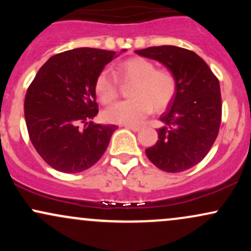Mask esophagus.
Returning a JSON list of instances; mask_svg holds the SVG:
<instances>
[{"instance_id":"obj_1","label":"esophagus","mask_w":251,"mask_h":251,"mask_svg":"<svg viewBox=\"0 0 251 251\" xmlns=\"http://www.w3.org/2000/svg\"><path fill=\"white\" fill-rule=\"evenodd\" d=\"M125 127L128 129H132V131H134V132L139 131L140 129V126H137V125H125Z\"/></svg>"}]
</instances>
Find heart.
I'll list each match as a JSON object with an SVG mask.
<instances>
[{
	"label": "heart",
	"mask_w": 251,
	"mask_h": 251,
	"mask_svg": "<svg viewBox=\"0 0 251 251\" xmlns=\"http://www.w3.org/2000/svg\"><path fill=\"white\" fill-rule=\"evenodd\" d=\"M118 76L124 83H132L128 91L131 98L111 106L105 112L109 123L135 125L154 112L169 107L177 93V79L166 68H157L152 61L144 57H132L120 63ZM99 100L105 105L113 102L119 96L117 77L108 71L100 72L94 83Z\"/></svg>",
	"instance_id": "obj_1"
}]
</instances>
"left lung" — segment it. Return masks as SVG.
Listing matches in <instances>:
<instances>
[{
  "mask_svg": "<svg viewBox=\"0 0 251 251\" xmlns=\"http://www.w3.org/2000/svg\"><path fill=\"white\" fill-rule=\"evenodd\" d=\"M157 60L177 79V93L162 114L158 140L145 153L165 172L185 171L197 165L214 145L222 119L220 82L209 66L194 51L176 46L135 50Z\"/></svg>",
  "mask_w": 251,
  "mask_h": 251,
  "instance_id": "left-lung-1",
  "label": "left lung"
}]
</instances>
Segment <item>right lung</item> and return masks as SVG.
<instances>
[{
  "label": "right lung",
  "instance_id": "add662e5",
  "mask_svg": "<svg viewBox=\"0 0 251 251\" xmlns=\"http://www.w3.org/2000/svg\"><path fill=\"white\" fill-rule=\"evenodd\" d=\"M114 55L97 48L62 51L47 60L27 89L25 118L30 142L57 171L77 174L93 166L118 128L92 122L99 112L96 79Z\"/></svg>",
  "mask_w": 251,
  "mask_h": 251
}]
</instances>
